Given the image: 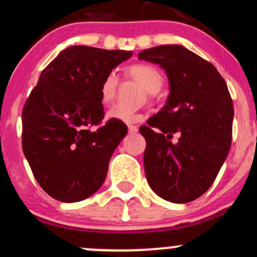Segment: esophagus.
Returning a JSON list of instances; mask_svg holds the SVG:
<instances>
[{
	"mask_svg": "<svg viewBox=\"0 0 257 257\" xmlns=\"http://www.w3.org/2000/svg\"><path fill=\"white\" fill-rule=\"evenodd\" d=\"M137 131H139V127H136V126H134V125H128L130 134H136Z\"/></svg>",
	"mask_w": 257,
	"mask_h": 257,
	"instance_id": "34e87169",
	"label": "esophagus"
}]
</instances>
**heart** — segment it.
I'll list each match as a JSON object with an SVG mask.
<instances>
[{
    "label": "heart",
    "instance_id": "b5f03b06",
    "mask_svg": "<svg viewBox=\"0 0 257 257\" xmlns=\"http://www.w3.org/2000/svg\"><path fill=\"white\" fill-rule=\"evenodd\" d=\"M127 73L132 78L137 81L149 93L159 92L164 83V77L161 72L156 67L151 65H134L127 68ZM117 75L115 72H110L103 78L100 86V98L103 105H107L113 100L117 90ZM107 117L112 120L122 121L126 123L136 122L141 118V115L136 111L127 110L121 106H113L108 110Z\"/></svg>",
    "mask_w": 257,
    "mask_h": 257
}]
</instances>
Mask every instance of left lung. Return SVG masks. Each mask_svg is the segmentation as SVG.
<instances>
[{"label":"left lung","mask_w":257,"mask_h":257,"mask_svg":"<svg viewBox=\"0 0 257 257\" xmlns=\"http://www.w3.org/2000/svg\"><path fill=\"white\" fill-rule=\"evenodd\" d=\"M169 78L166 105L140 127L146 140L145 175L156 195L186 204L204 195L227 157L233 105L225 80L212 63L181 45L139 53ZM176 133L179 140L171 141Z\"/></svg>","instance_id":"left-lung-1"}]
</instances>
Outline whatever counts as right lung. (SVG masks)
Here are the masks:
<instances>
[{
	"instance_id": "right-lung-1",
	"label": "right lung",
	"mask_w": 257,
	"mask_h": 257,
	"mask_svg": "<svg viewBox=\"0 0 257 257\" xmlns=\"http://www.w3.org/2000/svg\"><path fill=\"white\" fill-rule=\"evenodd\" d=\"M131 51L71 46L40 75L22 111V149L40 186L61 202L95 194L127 126L108 120L100 86L107 73L128 60Z\"/></svg>"
}]
</instances>
